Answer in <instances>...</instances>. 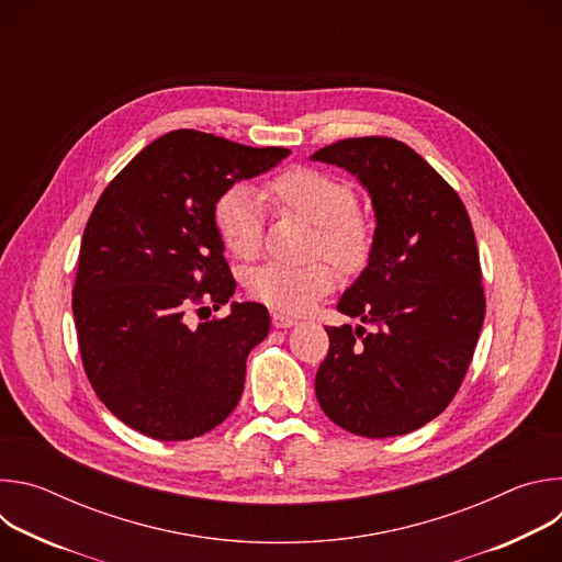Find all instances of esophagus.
Returning <instances> with one entry per match:
<instances>
[{"instance_id":"obj_1","label":"esophagus","mask_w":562,"mask_h":562,"mask_svg":"<svg viewBox=\"0 0 562 562\" xmlns=\"http://www.w3.org/2000/svg\"><path fill=\"white\" fill-rule=\"evenodd\" d=\"M271 319H273V327L276 329H289V327L297 325V319L293 315H286V313H280V311H276L271 315Z\"/></svg>"}]
</instances>
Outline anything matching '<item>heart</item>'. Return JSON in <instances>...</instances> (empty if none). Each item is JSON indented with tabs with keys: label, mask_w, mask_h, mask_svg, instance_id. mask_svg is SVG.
Wrapping results in <instances>:
<instances>
[{
	"label": "heart",
	"mask_w": 562,
	"mask_h": 562,
	"mask_svg": "<svg viewBox=\"0 0 562 562\" xmlns=\"http://www.w3.org/2000/svg\"><path fill=\"white\" fill-rule=\"evenodd\" d=\"M262 200L304 217L317 226V249L340 262H356L367 249V231L353 213V191L319 171L295 169L276 178L265 191L237 184L215 204V228L224 247L237 258H254L262 239ZM336 284L329 262H267L249 273L247 286L260 302L300 313L311 308Z\"/></svg>",
	"instance_id": "obj_1"
}]
</instances>
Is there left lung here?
Segmentation results:
<instances>
[{
	"instance_id": "left-lung-1",
	"label": "left lung",
	"mask_w": 562,
	"mask_h": 562,
	"mask_svg": "<svg viewBox=\"0 0 562 562\" xmlns=\"http://www.w3.org/2000/svg\"><path fill=\"white\" fill-rule=\"evenodd\" d=\"M308 159L351 173L375 217L367 267L338 300L360 325L327 329L317 403L349 434H409L447 409L483 329L471 220L458 193L397 139L349 137Z\"/></svg>"
}]
</instances>
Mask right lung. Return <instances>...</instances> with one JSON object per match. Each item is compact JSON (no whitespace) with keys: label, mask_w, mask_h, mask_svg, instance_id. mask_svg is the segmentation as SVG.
<instances>
[{"label":"right lung","mask_w":562,"mask_h":562,"mask_svg":"<svg viewBox=\"0 0 562 562\" xmlns=\"http://www.w3.org/2000/svg\"><path fill=\"white\" fill-rule=\"evenodd\" d=\"M286 155L171 131L139 150L98 200L79 249L72 317L98 397L131 429L191 440L237 407L247 358L269 336L267 306L231 302L226 317L195 329L184 313L200 302L220 308L235 293L215 228L217 200Z\"/></svg>","instance_id":"1"}]
</instances>
